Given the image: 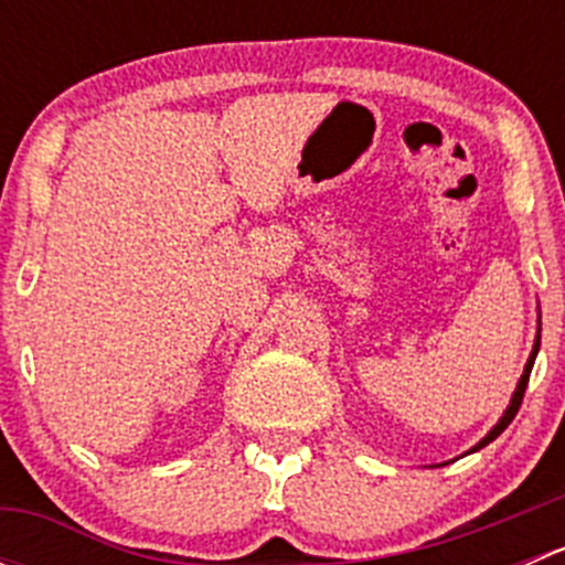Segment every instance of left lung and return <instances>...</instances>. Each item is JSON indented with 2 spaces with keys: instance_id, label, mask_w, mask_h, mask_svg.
I'll list each match as a JSON object with an SVG mask.
<instances>
[{
  "instance_id": "obj_1",
  "label": "left lung",
  "mask_w": 565,
  "mask_h": 565,
  "mask_svg": "<svg viewBox=\"0 0 565 565\" xmlns=\"http://www.w3.org/2000/svg\"><path fill=\"white\" fill-rule=\"evenodd\" d=\"M539 347H541V328H539V335H535V344H533V352H530V358H527V366H525V374H522V380H520V385H516V391H514V398H511V404H509V409H505V415L503 418L498 420V426H494L492 431H489L487 437H483L481 443H478L476 448H472V451H478V448H483V446H489V443L494 440V437L500 435V431L505 429V426L511 424V420H514V415L520 413V404H522V398H525V388H527V380H530V369H533V361H535V352H539Z\"/></svg>"
}]
</instances>
